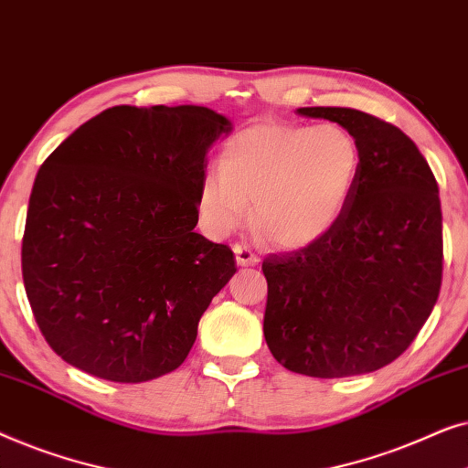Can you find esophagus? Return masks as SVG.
Instances as JSON below:
<instances>
[{
  "label": "esophagus",
  "instance_id": "esophagus-1",
  "mask_svg": "<svg viewBox=\"0 0 468 468\" xmlns=\"http://www.w3.org/2000/svg\"><path fill=\"white\" fill-rule=\"evenodd\" d=\"M234 253H236V261H239V266H255L260 261L258 255L245 245H234Z\"/></svg>",
  "mask_w": 468,
  "mask_h": 468
}]
</instances>
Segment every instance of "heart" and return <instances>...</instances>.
I'll list each match as a JSON object with an SVG mask.
<instances>
[{
    "mask_svg": "<svg viewBox=\"0 0 468 468\" xmlns=\"http://www.w3.org/2000/svg\"><path fill=\"white\" fill-rule=\"evenodd\" d=\"M362 151L341 123H261L236 133L221 168L204 175L197 210L210 234L234 232L249 217L285 249L311 245L335 226L354 194Z\"/></svg>",
    "mask_w": 468,
    "mask_h": 468,
    "instance_id": "heart-1",
    "label": "heart"
}]
</instances>
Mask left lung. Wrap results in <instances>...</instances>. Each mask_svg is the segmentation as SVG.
Wrapping results in <instances>:
<instances>
[{
    "label": "left lung",
    "mask_w": 468,
    "mask_h": 468,
    "mask_svg": "<svg viewBox=\"0 0 468 468\" xmlns=\"http://www.w3.org/2000/svg\"><path fill=\"white\" fill-rule=\"evenodd\" d=\"M354 133V194L335 226L261 261L264 336L274 360L319 379L373 373L415 341L443 279L439 185L407 133L354 108H298Z\"/></svg>",
    "instance_id": "left-lung-1"
}]
</instances>
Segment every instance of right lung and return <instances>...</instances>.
Instances as JSON below:
<instances>
[{
	"mask_svg": "<svg viewBox=\"0 0 468 468\" xmlns=\"http://www.w3.org/2000/svg\"><path fill=\"white\" fill-rule=\"evenodd\" d=\"M229 121L204 106H112L37 170L21 264L31 313L61 360L140 383L181 367L236 272L194 232L208 146Z\"/></svg>",
	"mask_w": 468,
	"mask_h": 468,
	"instance_id": "1",
	"label": "right lung"
}]
</instances>
